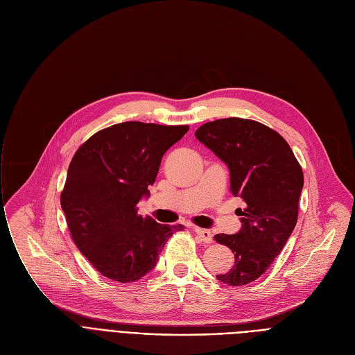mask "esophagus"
Masks as SVG:
<instances>
[{
    "mask_svg": "<svg viewBox=\"0 0 355 355\" xmlns=\"http://www.w3.org/2000/svg\"><path fill=\"white\" fill-rule=\"evenodd\" d=\"M193 230L196 232V234L198 236L200 241H202L204 245H210L213 241V234L210 230L207 229H201V227H193Z\"/></svg>",
    "mask_w": 355,
    "mask_h": 355,
    "instance_id": "esophagus-1",
    "label": "esophagus"
}]
</instances>
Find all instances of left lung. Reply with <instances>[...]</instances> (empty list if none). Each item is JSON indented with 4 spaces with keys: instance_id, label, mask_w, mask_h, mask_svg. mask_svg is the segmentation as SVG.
I'll return each mask as SVG.
<instances>
[{
    "instance_id": "1",
    "label": "left lung",
    "mask_w": 355,
    "mask_h": 355,
    "mask_svg": "<svg viewBox=\"0 0 355 355\" xmlns=\"http://www.w3.org/2000/svg\"><path fill=\"white\" fill-rule=\"evenodd\" d=\"M197 139L226 162L230 191L245 201L241 229L214 240L234 253V265L217 275L230 286L262 276L281 253L297 220L304 187L302 168L289 144L272 128L241 118L217 119L196 130Z\"/></svg>"
}]
</instances>
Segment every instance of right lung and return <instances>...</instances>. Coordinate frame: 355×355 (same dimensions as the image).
I'll return each instance as SVG.
<instances>
[{"mask_svg": "<svg viewBox=\"0 0 355 355\" xmlns=\"http://www.w3.org/2000/svg\"><path fill=\"white\" fill-rule=\"evenodd\" d=\"M189 125L122 122L105 128L73 155L60 196L74 245L101 275L121 284L151 272L166 240L184 226L138 214L162 155Z\"/></svg>", "mask_w": 355, "mask_h": 355, "instance_id": "right-lung-1", "label": "right lung"}]
</instances>
